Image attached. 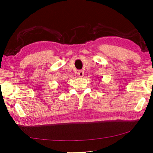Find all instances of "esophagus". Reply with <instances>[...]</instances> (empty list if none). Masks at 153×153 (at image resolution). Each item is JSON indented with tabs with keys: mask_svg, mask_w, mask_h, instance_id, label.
Instances as JSON below:
<instances>
[{
	"mask_svg": "<svg viewBox=\"0 0 153 153\" xmlns=\"http://www.w3.org/2000/svg\"><path fill=\"white\" fill-rule=\"evenodd\" d=\"M78 76H79V77H83V76H84V71H83L82 70H79V71H78Z\"/></svg>",
	"mask_w": 153,
	"mask_h": 153,
	"instance_id": "34e87169",
	"label": "esophagus"
}]
</instances>
